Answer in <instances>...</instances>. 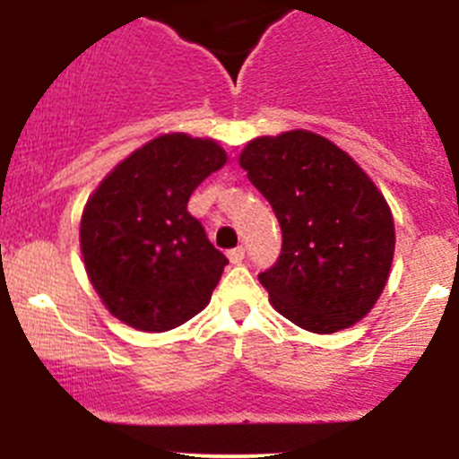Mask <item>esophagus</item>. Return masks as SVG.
Returning a JSON list of instances; mask_svg holds the SVG:
<instances>
[{
	"instance_id": "34e87169",
	"label": "esophagus",
	"mask_w": 459,
	"mask_h": 459,
	"mask_svg": "<svg viewBox=\"0 0 459 459\" xmlns=\"http://www.w3.org/2000/svg\"><path fill=\"white\" fill-rule=\"evenodd\" d=\"M244 255H247L244 247H235V248H230V251H229V257H230V262H233V264L242 262Z\"/></svg>"
}]
</instances>
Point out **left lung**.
I'll list each match as a JSON object with an SVG mask.
<instances>
[{
  "mask_svg": "<svg viewBox=\"0 0 459 459\" xmlns=\"http://www.w3.org/2000/svg\"><path fill=\"white\" fill-rule=\"evenodd\" d=\"M239 166L281 229L280 257L257 275L273 307L313 333L359 322L382 295L395 248L391 211L368 175L308 131L248 142Z\"/></svg>",
  "mask_w": 459,
  "mask_h": 459,
  "instance_id": "left-lung-1",
  "label": "left lung"
}]
</instances>
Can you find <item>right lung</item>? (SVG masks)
Returning <instances> with one entry per match:
<instances>
[{
    "label": "right lung",
    "mask_w": 459,
    "mask_h": 459,
    "mask_svg": "<svg viewBox=\"0 0 459 459\" xmlns=\"http://www.w3.org/2000/svg\"><path fill=\"white\" fill-rule=\"evenodd\" d=\"M224 164L212 140L161 135L115 166L88 200L80 229L86 273L128 326L169 331L211 302L229 259L186 206Z\"/></svg>",
    "instance_id": "right-lung-1"
}]
</instances>
